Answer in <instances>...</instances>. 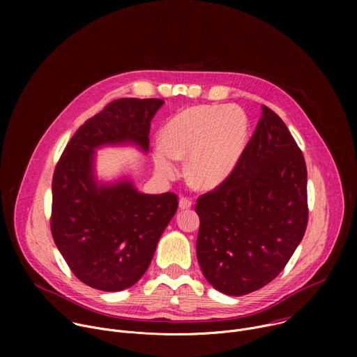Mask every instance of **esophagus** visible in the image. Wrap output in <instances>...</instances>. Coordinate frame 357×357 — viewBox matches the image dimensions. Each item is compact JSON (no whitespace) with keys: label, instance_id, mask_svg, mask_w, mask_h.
<instances>
[{"label":"esophagus","instance_id":"1","mask_svg":"<svg viewBox=\"0 0 357 357\" xmlns=\"http://www.w3.org/2000/svg\"><path fill=\"white\" fill-rule=\"evenodd\" d=\"M192 206V200L189 199V197H181L179 199V208L182 209V211H185V209H189Z\"/></svg>","mask_w":357,"mask_h":357}]
</instances>
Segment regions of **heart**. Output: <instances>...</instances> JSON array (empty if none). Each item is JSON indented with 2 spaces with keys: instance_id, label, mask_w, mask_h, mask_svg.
Wrapping results in <instances>:
<instances>
[{
  "instance_id": "heart-1",
  "label": "heart",
  "mask_w": 357,
  "mask_h": 357,
  "mask_svg": "<svg viewBox=\"0 0 357 357\" xmlns=\"http://www.w3.org/2000/svg\"><path fill=\"white\" fill-rule=\"evenodd\" d=\"M247 134V119L236 106H199L174 116L162 128L154 149L160 176L179 175L178 158L186 160V175L203 189L220 185L234 168Z\"/></svg>"
}]
</instances>
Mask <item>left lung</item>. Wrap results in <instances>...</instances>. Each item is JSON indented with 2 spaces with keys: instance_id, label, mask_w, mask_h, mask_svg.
Returning <instances> with one entry per match:
<instances>
[{
  "instance_id": "obj_1",
  "label": "left lung",
  "mask_w": 357,
  "mask_h": 357,
  "mask_svg": "<svg viewBox=\"0 0 357 357\" xmlns=\"http://www.w3.org/2000/svg\"><path fill=\"white\" fill-rule=\"evenodd\" d=\"M196 256L226 295H245L287 266L308 225L307 165L284 121L267 106L231 174L197 197Z\"/></svg>"
}]
</instances>
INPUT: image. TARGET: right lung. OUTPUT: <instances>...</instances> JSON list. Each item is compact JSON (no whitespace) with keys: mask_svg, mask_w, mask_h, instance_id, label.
Wrapping results in <instances>:
<instances>
[{"mask_svg":"<svg viewBox=\"0 0 357 357\" xmlns=\"http://www.w3.org/2000/svg\"><path fill=\"white\" fill-rule=\"evenodd\" d=\"M160 98H119L70 138L52 179L50 230L72 273L100 291H123L146 271L178 196L139 193L130 179L97 183L94 149L135 144L149 148Z\"/></svg>","mask_w":357,"mask_h":357,"instance_id":"add662e5","label":"right lung"}]
</instances>
